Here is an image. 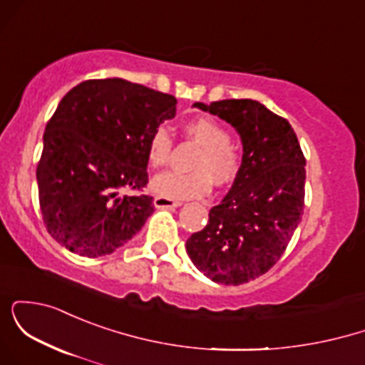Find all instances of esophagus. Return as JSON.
<instances>
[{"label": "esophagus", "mask_w": 365, "mask_h": 365, "mask_svg": "<svg viewBox=\"0 0 365 365\" xmlns=\"http://www.w3.org/2000/svg\"><path fill=\"white\" fill-rule=\"evenodd\" d=\"M154 206H156L158 209H168V207L182 206V202H178V200H173V199H166V197H161V195H156L154 197Z\"/></svg>", "instance_id": "obj_1"}]
</instances>
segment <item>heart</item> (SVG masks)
Listing matches in <instances>:
<instances>
[{
    "label": "heart",
    "instance_id": "heart-1",
    "mask_svg": "<svg viewBox=\"0 0 365 365\" xmlns=\"http://www.w3.org/2000/svg\"><path fill=\"white\" fill-rule=\"evenodd\" d=\"M188 139L202 145V153L192 165L195 171L178 173L165 171L153 178L150 187L154 194L166 199H195L206 195L211 188V180L216 185L232 182L238 173L240 154L230 142L228 130L211 116H197L183 125ZM173 140L165 128H158L148 142V161L153 168L168 165Z\"/></svg>",
    "mask_w": 365,
    "mask_h": 365
}]
</instances>
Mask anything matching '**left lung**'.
I'll list each match as a JSON object with an SVG mask.
<instances>
[{
  "label": "left lung",
  "instance_id": "1",
  "mask_svg": "<svg viewBox=\"0 0 365 365\" xmlns=\"http://www.w3.org/2000/svg\"><path fill=\"white\" fill-rule=\"evenodd\" d=\"M195 108L228 121L244 145L242 165L204 230L187 240L199 271L221 284L255 279L279 261L302 220L305 158L292 125L252 99Z\"/></svg>",
  "mask_w": 365,
  "mask_h": 365
}]
</instances>
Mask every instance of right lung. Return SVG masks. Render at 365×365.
Returning <instances> with one entry per match:
<instances>
[{"mask_svg": "<svg viewBox=\"0 0 365 365\" xmlns=\"http://www.w3.org/2000/svg\"><path fill=\"white\" fill-rule=\"evenodd\" d=\"M177 113V99L123 78L86 81L66 92L46 125L37 165L39 204L58 244L83 257L115 252L153 215L148 142Z\"/></svg>", "mask_w": 365, "mask_h": 365, "instance_id": "obj_1", "label": "right lung"}]
</instances>
